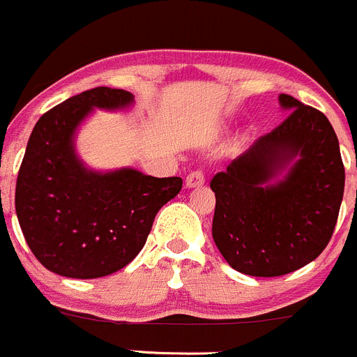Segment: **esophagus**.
Segmentation results:
<instances>
[{
	"mask_svg": "<svg viewBox=\"0 0 357 357\" xmlns=\"http://www.w3.org/2000/svg\"><path fill=\"white\" fill-rule=\"evenodd\" d=\"M203 183H204L203 170H194L185 177V185L189 187V189H192V187H199L203 185Z\"/></svg>",
	"mask_w": 357,
	"mask_h": 357,
	"instance_id": "esophagus-1",
	"label": "esophagus"
}]
</instances>
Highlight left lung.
Here are the masks:
<instances>
[{
    "instance_id": "obj_1",
    "label": "left lung",
    "mask_w": 357,
    "mask_h": 357,
    "mask_svg": "<svg viewBox=\"0 0 357 357\" xmlns=\"http://www.w3.org/2000/svg\"><path fill=\"white\" fill-rule=\"evenodd\" d=\"M284 121L211 178V234L232 269L257 278L294 273L321 255L337 225L345 168L326 116L281 93ZM299 156L283 181L272 179Z\"/></svg>"
}]
</instances>
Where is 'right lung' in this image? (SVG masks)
Listing matches in <instances>:
<instances>
[{"mask_svg":"<svg viewBox=\"0 0 357 357\" xmlns=\"http://www.w3.org/2000/svg\"><path fill=\"white\" fill-rule=\"evenodd\" d=\"M133 95L97 86L67 98L38 119L15 187V210L27 246L52 273L76 280L109 276L146 245L156 213L182 178L132 168L97 174L74 153L77 125L93 107L119 109Z\"/></svg>","mask_w":357,"mask_h":357,"instance_id":"1","label":"right lung"}]
</instances>
